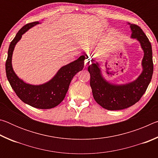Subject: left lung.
<instances>
[{
    "label": "left lung",
    "instance_id": "obj_1",
    "mask_svg": "<svg viewBox=\"0 0 158 158\" xmlns=\"http://www.w3.org/2000/svg\"><path fill=\"white\" fill-rule=\"evenodd\" d=\"M132 38H137L144 52L142 60L143 70L137 80L128 84L116 85L106 82L101 75L98 64L91 60L89 66L90 85L95 100L107 110H121L137 103L142 97L151 81L153 73V53L149 40L139 26L130 25Z\"/></svg>",
    "mask_w": 158,
    "mask_h": 158
}]
</instances>
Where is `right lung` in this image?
<instances>
[{"label":"right lung","mask_w":158,"mask_h":158,"mask_svg":"<svg viewBox=\"0 0 158 158\" xmlns=\"http://www.w3.org/2000/svg\"><path fill=\"white\" fill-rule=\"evenodd\" d=\"M37 23L39 21H34L23 26L10 42L5 63V71L10 85L21 101L33 107L48 109L56 106L65 98L73 77L84 68L85 56H81L77 60L62 67L56 76L46 84L40 85L26 84L19 79L13 71L12 56L15 45L21 35Z\"/></svg>","instance_id":"right-lung-1"}]
</instances>
